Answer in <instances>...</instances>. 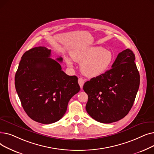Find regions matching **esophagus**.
Segmentation results:
<instances>
[{"label":"esophagus","mask_w":154,"mask_h":154,"mask_svg":"<svg viewBox=\"0 0 154 154\" xmlns=\"http://www.w3.org/2000/svg\"><path fill=\"white\" fill-rule=\"evenodd\" d=\"M78 82H79V84L80 88H83V85H84V82H84V80L83 79H82V78H79V80H78Z\"/></svg>","instance_id":"1"}]
</instances>
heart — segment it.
Wrapping results in <instances>:
<instances>
[{
  "label": "heart",
  "instance_id": "b5f03b06",
  "mask_svg": "<svg viewBox=\"0 0 154 154\" xmlns=\"http://www.w3.org/2000/svg\"><path fill=\"white\" fill-rule=\"evenodd\" d=\"M71 57L74 62L80 63V71L87 77H95L103 74L110 68L113 61L112 52L100 46L82 47L73 50ZM67 66L73 67V61L65 59Z\"/></svg>",
  "mask_w": 154,
  "mask_h": 154
}]
</instances>
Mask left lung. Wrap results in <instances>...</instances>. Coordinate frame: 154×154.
Returning a JSON list of instances; mask_svg holds the SVG:
<instances>
[{
	"label": "left lung",
	"instance_id": "8db88e82",
	"mask_svg": "<svg viewBox=\"0 0 154 154\" xmlns=\"http://www.w3.org/2000/svg\"><path fill=\"white\" fill-rule=\"evenodd\" d=\"M134 60V54L127 48L118 54L112 69L84 84L83 89L88 95L86 110L97 122H117L131 110L140 84Z\"/></svg>",
	"mask_w": 154,
	"mask_h": 154
}]
</instances>
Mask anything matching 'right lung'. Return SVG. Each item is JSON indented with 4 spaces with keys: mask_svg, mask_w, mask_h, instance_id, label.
Here are the masks:
<instances>
[{
    "mask_svg": "<svg viewBox=\"0 0 154 154\" xmlns=\"http://www.w3.org/2000/svg\"><path fill=\"white\" fill-rule=\"evenodd\" d=\"M51 50L36 47L22 57L15 76V86L27 116L38 123L49 124L66 113L70 99L80 91L78 78L69 76L51 58Z\"/></svg>",
    "mask_w": 154,
    "mask_h": 154,
    "instance_id": "add662e5",
    "label": "right lung"
}]
</instances>
